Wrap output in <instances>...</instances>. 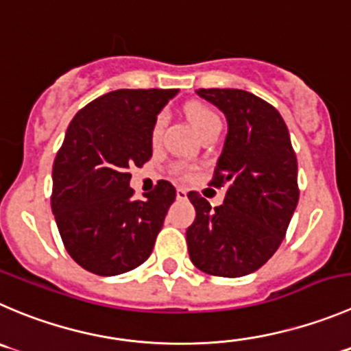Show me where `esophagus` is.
<instances>
[{
	"mask_svg": "<svg viewBox=\"0 0 351 351\" xmlns=\"http://www.w3.org/2000/svg\"><path fill=\"white\" fill-rule=\"evenodd\" d=\"M176 198L178 199H186L188 198V191L182 188H178V191H176Z\"/></svg>",
	"mask_w": 351,
	"mask_h": 351,
	"instance_id": "34e87169",
	"label": "esophagus"
}]
</instances>
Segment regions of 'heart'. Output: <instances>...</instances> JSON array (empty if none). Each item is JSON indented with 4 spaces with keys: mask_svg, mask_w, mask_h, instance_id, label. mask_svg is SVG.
<instances>
[{
    "mask_svg": "<svg viewBox=\"0 0 351 351\" xmlns=\"http://www.w3.org/2000/svg\"><path fill=\"white\" fill-rule=\"evenodd\" d=\"M186 113H188L189 122L195 125V129L202 136L205 134V132L212 131V129L222 128L220 117L217 115V112L212 108V106L205 105V103H191V105L188 106V110H186ZM162 128H163V115H158L156 117L155 123H153V129H152L153 141H156V139L160 138ZM176 169H178L179 173L186 176V178H189V176L193 173V170H195L193 167H189V165H178Z\"/></svg>",
    "mask_w": 351,
    "mask_h": 351,
    "instance_id": "1",
    "label": "heart"
}]
</instances>
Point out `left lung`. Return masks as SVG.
Wrapping results in <instances>:
<instances>
[{
	"instance_id": "left-lung-1",
	"label": "left lung",
	"mask_w": 351,
	"mask_h": 351,
	"mask_svg": "<svg viewBox=\"0 0 351 351\" xmlns=\"http://www.w3.org/2000/svg\"><path fill=\"white\" fill-rule=\"evenodd\" d=\"M228 119V136L210 186L228 188L220 206L196 191L186 231L189 258L203 272L241 278L276 253L298 205V163L281 113L243 89H198Z\"/></svg>"
}]
</instances>
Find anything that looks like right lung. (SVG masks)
Here are the masks:
<instances>
[{"instance_id":"right-lung-1","label":"right lung","mask_w":351,"mask_h":351,"mask_svg":"<svg viewBox=\"0 0 351 351\" xmlns=\"http://www.w3.org/2000/svg\"><path fill=\"white\" fill-rule=\"evenodd\" d=\"M178 89H117L79 110L53 163L51 208L65 250L82 269L117 276L141 265L176 199L158 181L132 199L131 167L152 158V129Z\"/></svg>"}]
</instances>
